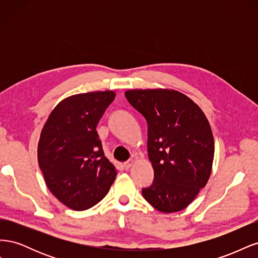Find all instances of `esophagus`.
Instances as JSON below:
<instances>
[{"label":"esophagus","instance_id":"obj_1","mask_svg":"<svg viewBox=\"0 0 258 258\" xmlns=\"http://www.w3.org/2000/svg\"><path fill=\"white\" fill-rule=\"evenodd\" d=\"M132 165H134V160H132V159H129L126 162H123V167L126 170H128Z\"/></svg>","mask_w":258,"mask_h":258}]
</instances>
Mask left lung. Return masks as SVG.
Here are the masks:
<instances>
[{"label":"left lung","instance_id":"8db88e82","mask_svg":"<svg viewBox=\"0 0 258 258\" xmlns=\"http://www.w3.org/2000/svg\"><path fill=\"white\" fill-rule=\"evenodd\" d=\"M129 103L147 121V152L154 169L144 199L162 213L188 207L207 185L214 158V138L201 108L173 89H131Z\"/></svg>","mask_w":258,"mask_h":258}]
</instances>
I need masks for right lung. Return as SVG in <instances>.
Returning a JSON list of instances; mask_svg holds the SVG:
<instances>
[{
  "mask_svg": "<svg viewBox=\"0 0 258 258\" xmlns=\"http://www.w3.org/2000/svg\"><path fill=\"white\" fill-rule=\"evenodd\" d=\"M115 96L112 90L70 96L53 108L42 129L37 159L45 183L74 211L102 200L117 175L96 130Z\"/></svg>",
  "mask_w": 258,
  "mask_h": 258,
  "instance_id": "add662e5",
  "label": "right lung"
}]
</instances>
